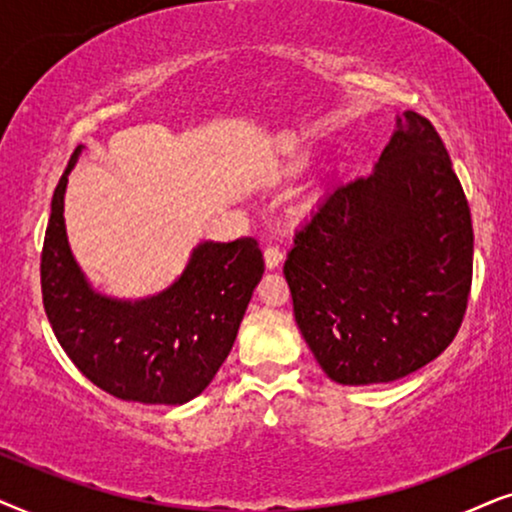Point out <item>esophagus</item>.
I'll use <instances>...</instances> for the list:
<instances>
[{
  "label": "esophagus",
  "instance_id": "esophagus-1",
  "mask_svg": "<svg viewBox=\"0 0 512 512\" xmlns=\"http://www.w3.org/2000/svg\"><path fill=\"white\" fill-rule=\"evenodd\" d=\"M264 262H267V269H276L278 264L283 262V250L278 248V245H269V248L264 250Z\"/></svg>",
  "mask_w": 512,
  "mask_h": 512
}]
</instances>
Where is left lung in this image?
Listing matches in <instances>:
<instances>
[{
	"label": "left lung",
	"mask_w": 512,
	"mask_h": 512,
	"mask_svg": "<svg viewBox=\"0 0 512 512\" xmlns=\"http://www.w3.org/2000/svg\"><path fill=\"white\" fill-rule=\"evenodd\" d=\"M283 274L299 332L337 384H388L452 344L473 224L431 121L395 117L372 173L332 189L297 229Z\"/></svg>",
	"instance_id": "1"
}]
</instances>
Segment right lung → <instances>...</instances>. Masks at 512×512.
Returning <instances> with one entry per match:
<instances>
[{"label":"right lung","instance_id":"obj_1","mask_svg":"<svg viewBox=\"0 0 512 512\" xmlns=\"http://www.w3.org/2000/svg\"><path fill=\"white\" fill-rule=\"evenodd\" d=\"M51 201L42 250V295L60 346L86 379L142 405H185L206 391L236 342L264 274L255 238L201 241L166 290L142 299L102 295L74 260L65 229L67 177Z\"/></svg>","mask_w":512,"mask_h":512}]
</instances>
